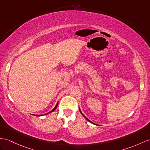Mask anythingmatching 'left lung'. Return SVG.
I'll list each match as a JSON object with an SVG mask.
<instances>
[{
  "instance_id": "8db88e82",
  "label": "left lung",
  "mask_w": 150,
  "mask_h": 150,
  "mask_svg": "<svg viewBox=\"0 0 150 150\" xmlns=\"http://www.w3.org/2000/svg\"><path fill=\"white\" fill-rule=\"evenodd\" d=\"M79 111H80V112H81V115H82L84 116V117H85V118L86 119V120H88V122H90V123H93V124H95V123H93L92 122H91L89 119H88V118L86 117V116H85V115H84L83 114L82 112H81V109H80V108H79ZM95 125H96V124H95Z\"/></svg>"
}]
</instances>
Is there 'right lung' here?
Returning a JSON list of instances; mask_svg holds the SVG:
<instances>
[{
    "instance_id": "add662e5",
    "label": "right lung",
    "mask_w": 150,
    "mask_h": 150,
    "mask_svg": "<svg viewBox=\"0 0 150 150\" xmlns=\"http://www.w3.org/2000/svg\"><path fill=\"white\" fill-rule=\"evenodd\" d=\"M58 103H57V104H56V105H55V107H54L52 111H50L49 112H47V113H46V114H45L44 115H47V114H48V113H50V112H53L54 110H55V109H57V106H58ZM35 116H42V115H35Z\"/></svg>"
}]
</instances>
